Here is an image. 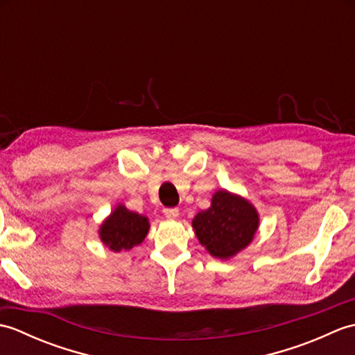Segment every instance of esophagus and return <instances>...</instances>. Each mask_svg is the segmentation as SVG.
<instances>
[{"label":"esophagus","instance_id":"obj_1","mask_svg":"<svg viewBox=\"0 0 355 355\" xmlns=\"http://www.w3.org/2000/svg\"><path fill=\"white\" fill-rule=\"evenodd\" d=\"M163 214L166 218L173 220V218L178 216V209L177 207H166V209H163Z\"/></svg>","mask_w":355,"mask_h":355}]
</instances>
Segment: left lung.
Instances as JSON below:
<instances>
[{"label": "left lung", "instance_id": "left-lung-1", "mask_svg": "<svg viewBox=\"0 0 355 355\" xmlns=\"http://www.w3.org/2000/svg\"><path fill=\"white\" fill-rule=\"evenodd\" d=\"M258 224V212L250 202L225 191H218L212 206L192 221L200 243L220 259L232 258L250 244Z\"/></svg>", "mask_w": 355, "mask_h": 355}]
</instances>
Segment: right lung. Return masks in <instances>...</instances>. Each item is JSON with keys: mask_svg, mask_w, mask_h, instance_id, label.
<instances>
[{"mask_svg": "<svg viewBox=\"0 0 355 355\" xmlns=\"http://www.w3.org/2000/svg\"><path fill=\"white\" fill-rule=\"evenodd\" d=\"M149 230L146 216L131 212L123 206H117L101 227V239L112 252L131 250L145 239Z\"/></svg>", "mask_w": 355, "mask_h": 355, "instance_id": "add662e5", "label": "right lung"}]
</instances>
